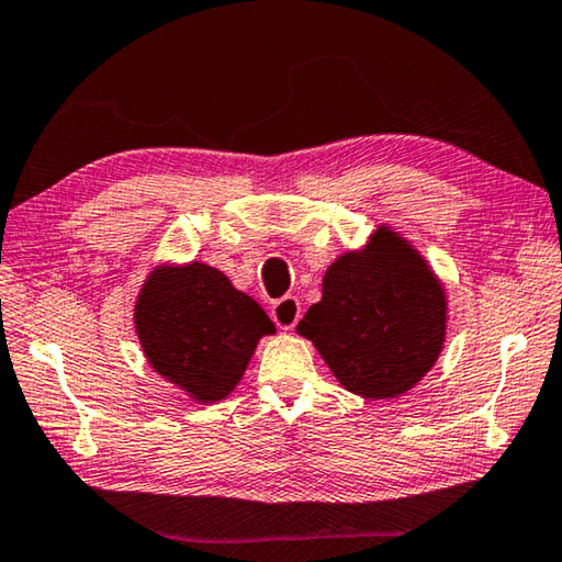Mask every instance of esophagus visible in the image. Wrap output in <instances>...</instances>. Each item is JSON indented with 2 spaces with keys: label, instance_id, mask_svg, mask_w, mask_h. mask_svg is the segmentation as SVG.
Returning a JSON list of instances; mask_svg holds the SVG:
<instances>
[{
  "label": "esophagus",
  "instance_id": "esophagus-1",
  "mask_svg": "<svg viewBox=\"0 0 562 562\" xmlns=\"http://www.w3.org/2000/svg\"><path fill=\"white\" fill-rule=\"evenodd\" d=\"M272 319L280 329H295L300 323V300L297 297H282L272 305Z\"/></svg>",
  "mask_w": 562,
  "mask_h": 562
}]
</instances>
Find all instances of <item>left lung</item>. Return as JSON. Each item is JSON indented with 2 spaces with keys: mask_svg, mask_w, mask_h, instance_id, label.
Wrapping results in <instances>:
<instances>
[{
  "mask_svg": "<svg viewBox=\"0 0 562 562\" xmlns=\"http://www.w3.org/2000/svg\"><path fill=\"white\" fill-rule=\"evenodd\" d=\"M337 382L368 400L409 393L448 337L445 284L407 237L380 225L368 245L335 257L323 300L300 319Z\"/></svg>",
  "mask_w": 562,
  "mask_h": 562,
  "instance_id": "obj_1",
  "label": "left lung"
}]
</instances>
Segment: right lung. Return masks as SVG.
<instances>
[{
    "instance_id": "right-lung-1",
    "label": "right lung",
    "mask_w": 562,
    "mask_h": 562,
    "mask_svg": "<svg viewBox=\"0 0 562 562\" xmlns=\"http://www.w3.org/2000/svg\"><path fill=\"white\" fill-rule=\"evenodd\" d=\"M135 333L157 375L210 405L233 393L257 342L278 329L227 274L192 260L153 267L135 300Z\"/></svg>"
}]
</instances>
